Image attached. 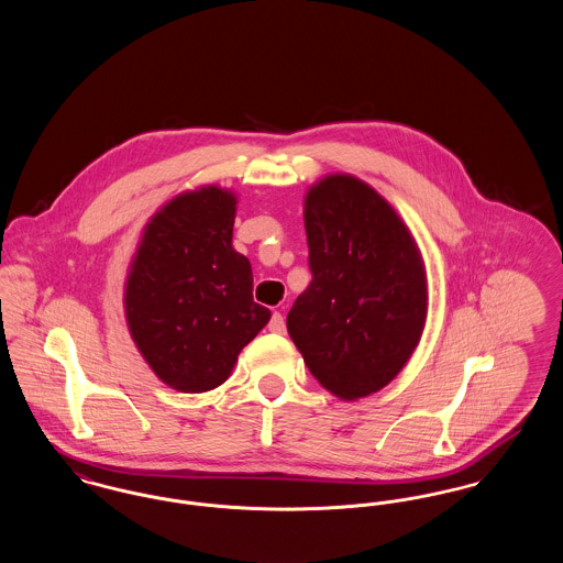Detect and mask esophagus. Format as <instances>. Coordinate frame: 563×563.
<instances>
[{"mask_svg":"<svg viewBox=\"0 0 563 563\" xmlns=\"http://www.w3.org/2000/svg\"><path fill=\"white\" fill-rule=\"evenodd\" d=\"M268 329L272 333H285V319H283V314H278V312H274L272 317H269Z\"/></svg>","mask_w":563,"mask_h":563,"instance_id":"esophagus-1","label":"esophagus"}]
</instances>
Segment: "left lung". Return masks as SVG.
<instances>
[{"mask_svg":"<svg viewBox=\"0 0 563 563\" xmlns=\"http://www.w3.org/2000/svg\"><path fill=\"white\" fill-rule=\"evenodd\" d=\"M303 223L312 283L287 314L289 335L329 393L367 397L401 372L420 342V251L393 207L349 175L308 191Z\"/></svg>","mask_w":563,"mask_h":563,"instance_id":"8db88e82","label":"left lung"}]
</instances>
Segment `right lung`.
<instances>
[{"label": "right lung", "instance_id": "1", "mask_svg": "<svg viewBox=\"0 0 563 563\" xmlns=\"http://www.w3.org/2000/svg\"><path fill=\"white\" fill-rule=\"evenodd\" d=\"M236 198L219 188L177 196L156 214L126 283L134 344L164 384L213 390L269 310L253 301L249 260L232 246Z\"/></svg>", "mask_w": 563, "mask_h": 563}]
</instances>
